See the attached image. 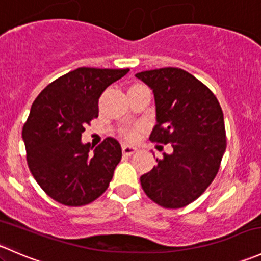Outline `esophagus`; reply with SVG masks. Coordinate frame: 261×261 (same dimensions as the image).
I'll list each match as a JSON object with an SVG mask.
<instances>
[{
    "mask_svg": "<svg viewBox=\"0 0 261 261\" xmlns=\"http://www.w3.org/2000/svg\"><path fill=\"white\" fill-rule=\"evenodd\" d=\"M135 151H138V147H136V146L128 145V144H125V145H122V152L125 155H133Z\"/></svg>",
    "mask_w": 261,
    "mask_h": 261,
    "instance_id": "34e87169",
    "label": "esophagus"
}]
</instances>
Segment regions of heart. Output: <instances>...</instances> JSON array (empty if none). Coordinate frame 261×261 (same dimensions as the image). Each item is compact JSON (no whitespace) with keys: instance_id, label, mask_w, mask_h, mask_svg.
Returning <instances> with one entry per match:
<instances>
[{"instance_id":"b5f03b06","label":"heart","mask_w":261,"mask_h":261,"mask_svg":"<svg viewBox=\"0 0 261 261\" xmlns=\"http://www.w3.org/2000/svg\"><path fill=\"white\" fill-rule=\"evenodd\" d=\"M134 87H138V86H134ZM139 133H140V127L139 126H136V127H131V128H126L125 131H123V136H125L127 140H135L136 138L139 136Z\"/></svg>"}]
</instances>
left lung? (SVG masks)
I'll list each match as a JSON object with an SVG mask.
<instances>
[{
	"mask_svg": "<svg viewBox=\"0 0 261 261\" xmlns=\"http://www.w3.org/2000/svg\"><path fill=\"white\" fill-rule=\"evenodd\" d=\"M135 75L154 93L156 125L150 140L173 147L141 175V187L159 206L181 208L206 191L220 169L226 150L222 110L208 87L179 68Z\"/></svg>",
	"mask_w": 261,
	"mask_h": 261,
	"instance_id": "1",
	"label": "left lung"
}]
</instances>
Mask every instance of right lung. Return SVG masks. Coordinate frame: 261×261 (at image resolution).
Here are the masks:
<instances>
[{"label":"right lung","mask_w":261,"mask_h":261,"mask_svg":"<svg viewBox=\"0 0 261 261\" xmlns=\"http://www.w3.org/2000/svg\"><path fill=\"white\" fill-rule=\"evenodd\" d=\"M130 69L77 68L36 97L22 127L31 174L54 201L70 207L98 198L114 177L122 150L107 138L93 152L82 143L84 126L98 117V98Z\"/></svg>","instance_id":"1"}]
</instances>
